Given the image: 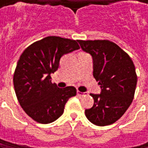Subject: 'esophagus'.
<instances>
[{
    "instance_id": "esophagus-1",
    "label": "esophagus",
    "mask_w": 148,
    "mask_h": 148,
    "mask_svg": "<svg viewBox=\"0 0 148 148\" xmlns=\"http://www.w3.org/2000/svg\"><path fill=\"white\" fill-rule=\"evenodd\" d=\"M77 95H78V96H81V97L87 95V92H80V91H77Z\"/></svg>"
}]
</instances>
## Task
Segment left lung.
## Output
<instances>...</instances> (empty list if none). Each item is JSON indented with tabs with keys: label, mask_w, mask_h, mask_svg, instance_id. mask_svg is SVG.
I'll return each instance as SVG.
<instances>
[{
	"label": "left lung",
	"mask_w": 148,
	"mask_h": 148,
	"mask_svg": "<svg viewBox=\"0 0 148 148\" xmlns=\"http://www.w3.org/2000/svg\"><path fill=\"white\" fill-rule=\"evenodd\" d=\"M82 49L91 55L93 77L100 85L93 106L85 110L92 124L104 126L118 121L131 105L137 82L131 57L116 44L109 40H77Z\"/></svg>",
	"instance_id": "8db88e82"
}]
</instances>
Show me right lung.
<instances>
[{"instance_id":"obj_1","label":"right lung","mask_w":148,"mask_h":148,"mask_svg":"<svg viewBox=\"0 0 148 148\" xmlns=\"http://www.w3.org/2000/svg\"><path fill=\"white\" fill-rule=\"evenodd\" d=\"M80 49L76 40L49 36L29 45L21 55L13 76L17 100L35 121L48 124L63 114L65 104L77 94L74 87L60 88L51 82L60 58Z\"/></svg>"}]
</instances>
